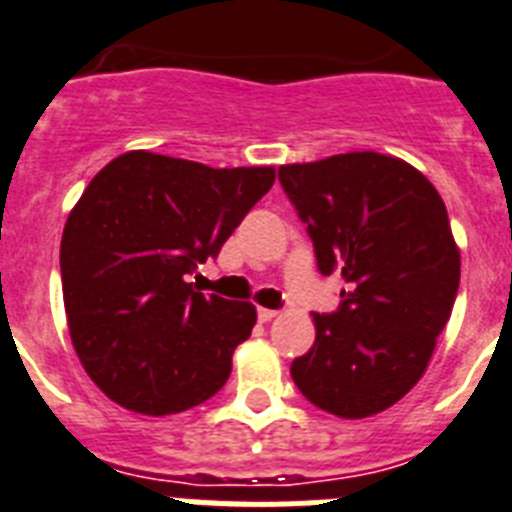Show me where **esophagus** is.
Listing matches in <instances>:
<instances>
[{
	"mask_svg": "<svg viewBox=\"0 0 512 512\" xmlns=\"http://www.w3.org/2000/svg\"><path fill=\"white\" fill-rule=\"evenodd\" d=\"M275 317H278V311L265 309V306H260V309H257V319H260V322H270V319H275Z\"/></svg>",
	"mask_w": 512,
	"mask_h": 512,
	"instance_id": "esophagus-1",
	"label": "esophagus"
}]
</instances>
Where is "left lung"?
<instances>
[{"label": "left lung", "instance_id": "8db88e82", "mask_svg": "<svg viewBox=\"0 0 512 512\" xmlns=\"http://www.w3.org/2000/svg\"><path fill=\"white\" fill-rule=\"evenodd\" d=\"M278 180L319 270L348 283L335 314H311L317 340L293 381L342 420L379 415L422 379L451 317L461 255L446 203L420 170L379 151L283 164Z\"/></svg>", "mask_w": 512, "mask_h": 512}]
</instances>
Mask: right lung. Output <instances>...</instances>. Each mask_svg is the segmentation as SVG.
Returning <instances> with one entry per match:
<instances>
[{
    "label": "right lung",
    "instance_id": "right-lung-1",
    "mask_svg": "<svg viewBox=\"0 0 512 512\" xmlns=\"http://www.w3.org/2000/svg\"><path fill=\"white\" fill-rule=\"evenodd\" d=\"M273 182V167L216 170L144 149L92 177L66 219L61 283L74 350L105 397L162 417L226 384L257 311L206 296L188 275Z\"/></svg>",
    "mask_w": 512,
    "mask_h": 512
}]
</instances>
